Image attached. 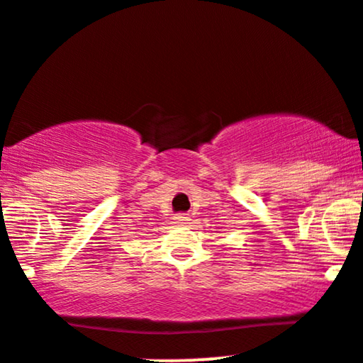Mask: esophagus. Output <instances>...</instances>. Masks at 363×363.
<instances>
[{
	"instance_id": "obj_1",
	"label": "esophagus",
	"mask_w": 363,
	"mask_h": 363,
	"mask_svg": "<svg viewBox=\"0 0 363 363\" xmlns=\"http://www.w3.org/2000/svg\"><path fill=\"white\" fill-rule=\"evenodd\" d=\"M174 220H176L177 225H186L187 221L191 220V216L189 215H184V213H181V215H177L176 218H174Z\"/></svg>"
}]
</instances>
